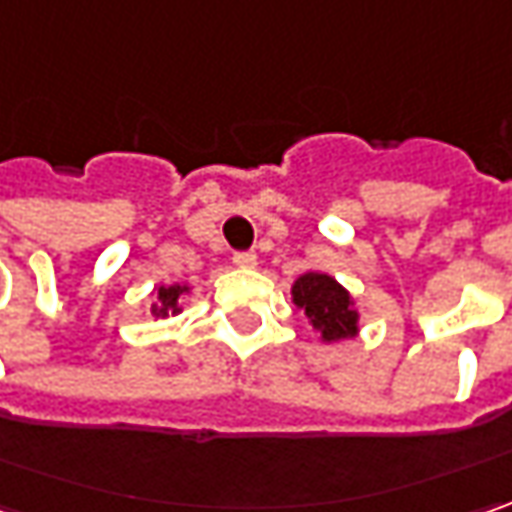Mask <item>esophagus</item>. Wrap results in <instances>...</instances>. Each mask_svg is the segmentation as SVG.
I'll return each instance as SVG.
<instances>
[{"label":"esophagus","instance_id":"1","mask_svg":"<svg viewBox=\"0 0 512 512\" xmlns=\"http://www.w3.org/2000/svg\"><path fill=\"white\" fill-rule=\"evenodd\" d=\"M234 266L237 269H255L257 266V255L255 252H234Z\"/></svg>","mask_w":512,"mask_h":512}]
</instances>
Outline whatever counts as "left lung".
<instances>
[{"mask_svg":"<svg viewBox=\"0 0 512 512\" xmlns=\"http://www.w3.org/2000/svg\"><path fill=\"white\" fill-rule=\"evenodd\" d=\"M292 295L309 323L321 329L323 341H341L358 332V312L352 309L349 292L335 278L321 272H306L303 278L295 280Z\"/></svg>","mask_w":512,"mask_h":512,"instance_id":"8db88e82","label":"left lung"}]
</instances>
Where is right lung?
I'll return each mask as SVG.
<instances>
[{
  "label": "right lung",
  "instance_id": "obj_1",
  "mask_svg": "<svg viewBox=\"0 0 512 512\" xmlns=\"http://www.w3.org/2000/svg\"><path fill=\"white\" fill-rule=\"evenodd\" d=\"M183 292H186V286H160V289H157V303L151 306V315H154V318H166L168 312L177 315V312H180L177 298H180Z\"/></svg>",
  "mask_w": 512,
  "mask_h": 512
}]
</instances>
